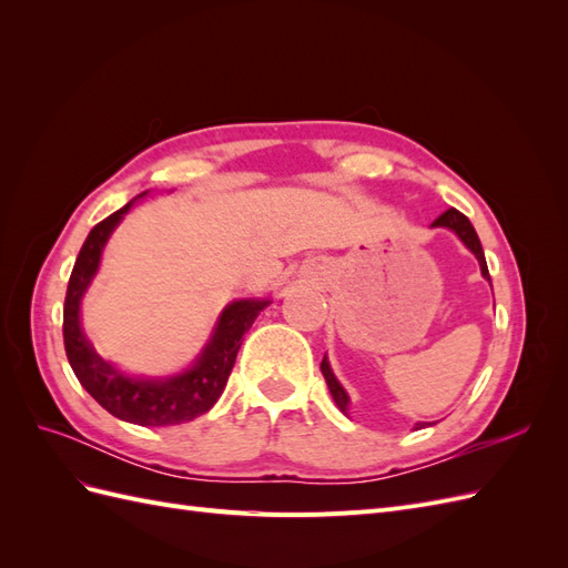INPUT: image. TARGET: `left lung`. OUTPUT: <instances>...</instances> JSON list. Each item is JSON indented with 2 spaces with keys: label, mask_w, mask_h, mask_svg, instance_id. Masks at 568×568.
<instances>
[{
  "label": "left lung",
  "mask_w": 568,
  "mask_h": 568,
  "mask_svg": "<svg viewBox=\"0 0 568 568\" xmlns=\"http://www.w3.org/2000/svg\"><path fill=\"white\" fill-rule=\"evenodd\" d=\"M434 227H448V230H453V232L462 239L464 246H467V248L476 255V261H478V265H480V274H484V277L490 282V274H488V265H486L484 248H480L478 234H476V230H474V225H471L467 215H462L459 211L450 209V211H445L440 217H436V220H434ZM320 369H322V374H324V382H326V386H329V393H332L334 403L338 405V409H341V412H346V409H348V403H351V400H348V393L343 390V386L338 384V379L334 376V372H332L329 363H326V357L322 359ZM424 426H426V422H419L415 428H424Z\"/></svg>",
  "instance_id": "left-lung-1"
}]
</instances>
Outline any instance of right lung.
Masks as SVG:
<instances>
[{"mask_svg":"<svg viewBox=\"0 0 568 568\" xmlns=\"http://www.w3.org/2000/svg\"><path fill=\"white\" fill-rule=\"evenodd\" d=\"M144 194L136 199H142ZM136 199L125 203L123 209L106 220H101L84 239L65 291L63 346L68 363H71L82 388L113 417L140 426H173L196 419L217 403L227 386L244 334L251 329V324L261 315L263 307L270 305V301L244 298L230 303L222 311L215 332L196 357V363L182 374L168 376V379H134V376H128L106 363L82 332L80 301L94 280L101 251H104L111 232Z\"/></svg>","mask_w":568,"mask_h":568,"instance_id":"obj_1","label":"right lung"}]
</instances>
